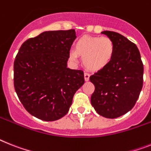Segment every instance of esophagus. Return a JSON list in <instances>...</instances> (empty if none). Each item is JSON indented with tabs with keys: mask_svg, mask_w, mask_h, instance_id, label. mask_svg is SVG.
I'll return each instance as SVG.
<instances>
[{
	"mask_svg": "<svg viewBox=\"0 0 151 151\" xmlns=\"http://www.w3.org/2000/svg\"><path fill=\"white\" fill-rule=\"evenodd\" d=\"M90 79V74L87 73H84V80L85 81H88Z\"/></svg>",
	"mask_w": 151,
	"mask_h": 151,
	"instance_id": "obj_1",
	"label": "esophagus"
}]
</instances>
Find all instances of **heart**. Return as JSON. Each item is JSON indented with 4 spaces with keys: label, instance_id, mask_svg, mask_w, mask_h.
I'll list each match as a JSON object with an SVG mask.
<instances>
[{
    "label": "heart",
    "instance_id": "1",
    "mask_svg": "<svg viewBox=\"0 0 151 151\" xmlns=\"http://www.w3.org/2000/svg\"><path fill=\"white\" fill-rule=\"evenodd\" d=\"M114 52V44L107 37L83 36L76 41L74 50H70L69 55L73 61H77L78 56L82 57L87 70L100 71L111 64Z\"/></svg>",
    "mask_w": 151,
    "mask_h": 151
}]
</instances>
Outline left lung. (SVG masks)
I'll list each match as a JSON object with an SVG mask.
<instances>
[{"mask_svg":"<svg viewBox=\"0 0 151 151\" xmlns=\"http://www.w3.org/2000/svg\"><path fill=\"white\" fill-rule=\"evenodd\" d=\"M101 33L113 40L114 56L107 68L90 77L95 87L91 102L101 116L116 118L136 104L143 87L144 65L136 44L116 32Z\"/></svg>","mask_w":151,"mask_h":151,"instance_id":"8db88e82","label":"left lung"}]
</instances>
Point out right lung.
I'll return each instance as SVG.
<instances>
[{"label": "right lung", "instance_id": "1", "mask_svg": "<svg viewBox=\"0 0 151 151\" xmlns=\"http://www.w3.org/2000/svg\"><path fill=\"white\" fill-rule=\"evenodd\" d=\"M75 30H49L27 40L14 64L15 91L31 115L45 121L65 116L83 72L68 68Z\"/></svg>", "mask_w": 151, "mask_h": 151}]
</instances>
